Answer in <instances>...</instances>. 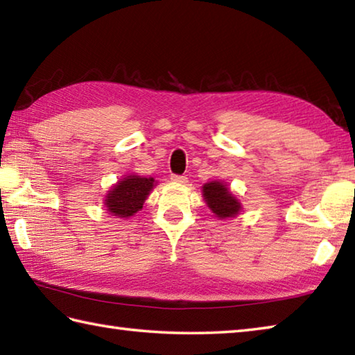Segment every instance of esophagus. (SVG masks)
Masks as SVG:
<instances>
[{"label": "esophagus", "instance_id": "34e87169", "mask_svg": "<svg viewBox=\"0 0 355 355\" xmlns=\"http://www.w3.org/2000/svg\"><path fill=\"white\" fill-rule=\"evenodd\" d=\"M171 180L173 183H177V184H184L186 182H187V177H184V175H177V173H173V175L171 177Z\"/></svg>", "mask_w": 355, "mask_h": 355}]
</instances>
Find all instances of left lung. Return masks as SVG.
I'll use <instances>...</instances> for the list:
<instances>
[{"label": "left lung", "mask_w": 355, "mask_h": 355, "mask_svg": "<svg viewBox=\"0 0 355 355\" xmlns=\"http://www.w3.org/2000/svg\"><path fill=\"white\" fill-rule=\"evenodd\" d=\"M203 196L211 211L220 218L235 217L240 211V203L225 184L211 182L203 186Z\"/></svg>", "instance_id": "8db88e82"}]
</instances>
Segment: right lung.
Listing matches in <instances>:
<instances>
[{
	"label": "right lung",
	"mask_w": 355,
	"mask_h": 355,
	"mask_svg": "<svg viewBox=\"0 0 355 355\" xmlns=\"http://www.w3.org/2000/svg\"><path fill=\"white\" fill-rule=\"evenodd\" d=\"M154 187V178L129 175L109 191L104 205L107 211L120 218H128L143 207L146 197Z\"/></svg>",
	"instance_id": "obj_1"
}]
</instances>
